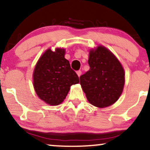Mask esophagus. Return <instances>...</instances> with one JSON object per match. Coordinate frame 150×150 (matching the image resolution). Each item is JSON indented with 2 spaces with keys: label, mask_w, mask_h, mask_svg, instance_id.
<instances>
[{
  "label": "esophagus",
  "mask_w": 150,
  "mask_h": 150,
  "mask_svg": "<svg viewBox=\"0 0 150 150\" xmlns=\"http://www.w3.org/2000/svg\"><path fill=\"white\" fill-rule=\"evenodd\" d=\"M77 75H78V77H80L81 74H82V71H81V70H77Z\"/></svg>",
  "instance_id": "esophagus-1"
}]
</instances>
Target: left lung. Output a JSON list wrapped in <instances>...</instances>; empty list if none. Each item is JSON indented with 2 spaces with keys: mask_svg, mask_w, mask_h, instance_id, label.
I'll return each instance as SVG.
<instances>
[{
  "mask_svg": "<svg viewBox=\"0 0 150 150\" xmlns=\"http://www.w3.org/2000/svg\"><path fill=\"white\" fill-rule=\"evenodd\" d=\"M90 69L80 77V84L90 103L98 108L113 104L122 94L124 71L117 59L108 49L99 46L91 50Z\"/></svg>",
  "mask_w": 150,
  "mask_h": 150,
  "instance_id": "1",
  "label": "left lung"
}]
</instances>
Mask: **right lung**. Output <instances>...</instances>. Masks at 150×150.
<instances>
[{
  "instance_id": "obj_1",
  "label": "right lung",
  "mask_w": 150,
  "mask_h": 150,
  "mask_svg": "<svg viewBox=\"0 0 150 150\" xmlns=\"http://www.w3.org/2000/svg\"><path fill=\"white\" fill-rule=\"evenodd\" d=\"M64 49L47 50L36 64L33 86L39 98L52 105L61 103L70 86L79 83V77L64 58Z\"/></svg>"
}]
</instances>
